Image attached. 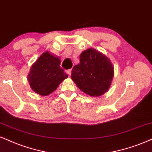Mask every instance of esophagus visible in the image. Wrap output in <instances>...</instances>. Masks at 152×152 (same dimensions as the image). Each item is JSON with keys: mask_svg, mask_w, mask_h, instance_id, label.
<instances>
[{"mask_svg": "<svg viewBox=\"0 0 152 152\" xmlns=\"http://www.w3.org/2000/svg\"><path fill=\"white\" fill-rule=\"evenodd\" d=\"M66 73H67V74L69 75V76H71V74H72V69H69V70H67L66 71Z\"/></svg>", "mask_w": 152, "mask_h": 152, "instance_id": "esophagus-1", "label": "esophagus"}]
</instances>
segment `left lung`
I'll return each instance as SVG.
<instances>
[{
  "instance_id": "8db88e82",
  "label": "left lung",
  "mask_w": 152,
  "mask_h": 152,
  "mask_svg": "<svg viewBox=\"0 0 152 152\" xmlns=\"http://www.w3.org/2000/svg\"><path fill=\"white\" fill-rule=\"evenodd\" d=\"M114 76L111 61L100 52L88 48L80 55V63L72 71V79L83 92L92 97L104 94Z\"/></svg>"
}]
</instances>
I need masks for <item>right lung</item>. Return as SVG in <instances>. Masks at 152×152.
Masks as SVG:
<instances>
[{
    "mask_svg": "<svg viewBox=\"0 0 152 152\" xmlns=\"http://www.w3.org/2000/svg\"><path fill=\"white\" fill-rule=\"evenodd\" d=\"M60 59L46 51L31 67L28 80L33 91L42 96L55 91L59 84L68 77L60 67Z\"/></svg>",
    "mask_w": 152,
    "mask_h": 152,
    "instance_id": "right-lung-1",
    "label": "right lung"
}]
</instances>
